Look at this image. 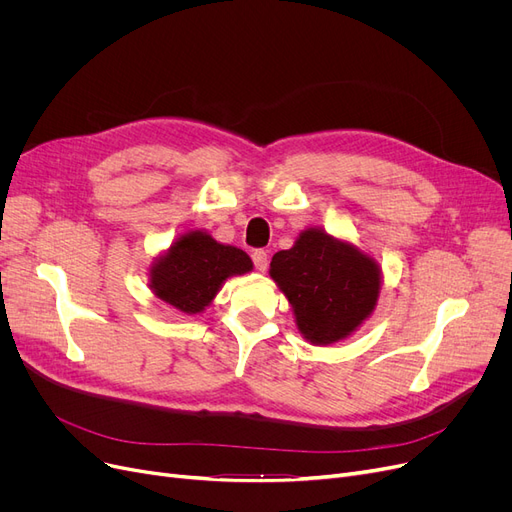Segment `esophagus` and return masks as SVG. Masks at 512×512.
Wrapping results in <instances>:
<instances>
[{"label":"esophagus","instance_id":"1","mask_svg":"<svg viewBox=\"0 0 512 512\" xmlns=\"http://www.w3.org/2000/svg\"><path fill=\"white\" fill-rule=\"evenodd\" d=\"M253 263H255V267L259 272H265L267 270V265H270V255H267V251H263V249H257V251H253Z\"/></svg>","mask_w":512,"mask_h":512}]
</instances>
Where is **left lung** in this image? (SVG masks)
Returning a JSON list of instances; mask_svg holds the SVG:
<instances>
[{
    "mask_svg": "<svg viewBox=\"0 0 512 512\" xmlns=\"http://www.w3.org/2000/svg\"><path fill=\"white\" fill-rule=\"evenodd\" d=\"M270 267L299 330L313 344L346 338L378 301V263L321 230H305L292 249L272 257Z\"/></svg>",
    "mask_w": 512,
    "mask_h": 512,
    "instance_id": "1",
    "label": "left lung"
}]
</instances>
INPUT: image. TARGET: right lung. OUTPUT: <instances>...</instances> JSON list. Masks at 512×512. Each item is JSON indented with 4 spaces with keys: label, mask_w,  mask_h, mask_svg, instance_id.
<instances>
[{
    "label": "right lung",
    "mask_w": 512,
    "mask_h": 512,
    "mask_svg": "<svg viewBox=\"0 0 512 512\" xmlns=\"http://www.w3.org/2000/svg\"><path fill=\"white\" fill-rule=\"evenodd\" d=\"M251 267L245 251L220 245L205 232H188L153 265L151 288L168 305L184 313H199L228 276L245 274Z\"/></svg>",
    "instance_id": "obj_1"
}]
</instances>
